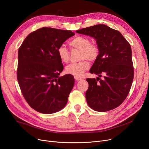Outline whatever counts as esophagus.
I'll use <instances>...</instances> for the list:
<instances>
[{
  "instance_id": "obj_1",
  "label": "esophagus",
  "mask_w": 149,
  "mask_h": 149,
  "mask_svg": "<svg viewBox=\"0 0 149 149\" xmlns=\"http://www.w3.org/2000/svg\"><path fill=\"white\" fill-rule=\"evenodd\" d=\"M74 79L76 81H80V80H82L83 79L82 78L79 77V76H74Z\"/></svg>"
}]
</instances>
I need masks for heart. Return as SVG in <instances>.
Returning <instances> with one entry per match:
<instances>
[{"label":"heart","instance_id":"b5f03b06","mask_svg":"<svg viewBox=\"0 0 149 149\" xmlns=\"http://www.w3.org/2000/svg\"><path fill=\"white\" fill-rule=\"evenodd\" d=\"M70 45L74 48L80 49V59L89 61L95 60L99 54V48L95 44L91 43V40L84 36H76L70 42ZM58 55L61 61L67 63L70 59V52L65 45H61L58 48ZM89 63L86 60L73 63L66 67L65 71L68 74L74 76H80L88 69Z\"/></svg>","mask_w":149,"mask_h":149}]
</instances>
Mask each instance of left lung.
I'll return each instance as SVG.
<instances>
[{
  "label": "left lung",
  "instance_id": "obj_1",
  "mask_svg": "<svg viewBox=\"0 0 149 149\" xmlns=\"http://www.w3.org/2000/svg\"><path fill=\"white\" fill-rule=\"evenodd\" d=\"M76 31L94 38L99 48L98 56L89 70L99 77L86 79L88 104L98 112L114 109L127 97L133 81L130 44L119 31L106 25H96ZM102 75L101 80L99 77Z\"/></svg>",
  "mask_w": 149,
  "mask_h": 149
}]
</instances>
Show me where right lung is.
Segmentation results:
<instances>
[{
  "label": "right lung",
  "mask_w": 149,
  "mask_h": 149,
  "mask_svg": "<svg viewBox=\"0 0 149 149\" xmlns=\"http://www.w3.org/2000/svg\"><path fill=\"white\" fill-rule=\"evenodd\" d=\"M74 35L70 30L43 27L30 33L18 52L17 79L26 101L43 114L63 109L74 84L67 74L60 77L63 65L58 48Z\"/></svg>",
  "instance_id": "obj_1"
}]
</instances>
